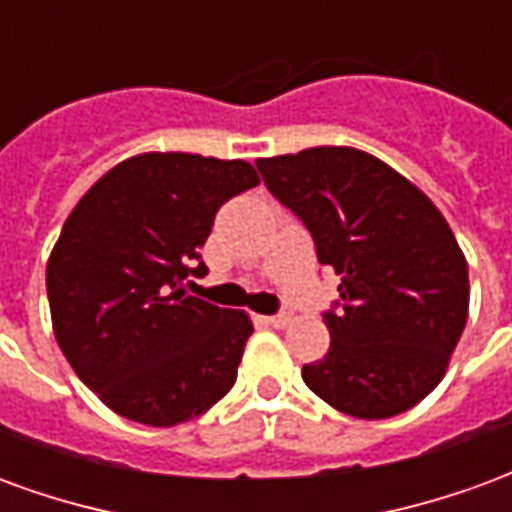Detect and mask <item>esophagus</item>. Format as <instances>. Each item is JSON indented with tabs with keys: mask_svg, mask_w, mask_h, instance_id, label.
<instances>
[{
	"mask_svg": "<svg viewBox=\"0 0 512 512\" xmlns=\"http://www.w3.org/2000/svg\"><path fill=\"white\" fill-rule=\"evenodd\" d=\"M263 321H266L271 329H285L290 323V315H285V312H282V315H266Z\"/></svg>",
	"mask_w": 512,
	"mask_h": 512,
	"instance_id": "obj_1",
	"label": "esophagus"
}]
</instances>
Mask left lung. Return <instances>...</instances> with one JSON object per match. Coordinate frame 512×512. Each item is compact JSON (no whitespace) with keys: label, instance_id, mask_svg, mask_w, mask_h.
<instances>
[{"label":"left lung","instance_id":"1","mask_svg":"<svg viewBox=\"0 0 512 512\" xmlns=\"http://www.w3.org/2000/svg\"><path fill=\"white\" fill-rule=\"evenodd\" d=\"M268 191L307 224L340 282L329 354L304 365L348 417L403 414L439 384L469 318V266L450 224L397 169L356 147L257 158Z\"/></svg>","mask_w":512,"mask_h":512}]
</instances>
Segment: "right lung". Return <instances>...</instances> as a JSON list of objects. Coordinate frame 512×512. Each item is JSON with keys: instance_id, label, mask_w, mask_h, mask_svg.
Masks as SVG:
<instances>
[{"instance_id": "right-lung-1", "label": "right lung", "mask_w": 512, "mask_h": 512, "mask_svg": "<svg viewBox=\"0 0 512 512\" xmlns=\"http://www.w3.org/2000/svg\"><path fill=\"white\" fill-rule=\"evenodd\" d=\"M252 164L139 153L76 202L46 263L51 326L73 373L115 414L172 428L235 384L252 321L186 296L224 202L257 186Z\"/></svg>"}]
</instances>
